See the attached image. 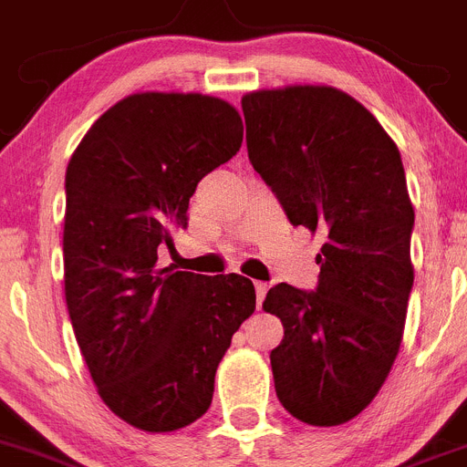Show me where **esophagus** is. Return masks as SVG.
Listing matches in <instances>:
<instances>
[{
	"label": "esophagus",
	"mask_w": 467,
	"mask_h": 467,
	"mask_svg": "<svg viewBox=\"0 0 467 467\" xmlns=\"http://www.w3.org/2000/svg\"><path fill=\"white\" fill-rule=\"evenodd\" d=\"M267 288H270V285L265 284V281H255V305H258V309L263 306L265 296H267Z\"/></svg>",
	"instance_id": "esophagus-1"
}]
</instances>
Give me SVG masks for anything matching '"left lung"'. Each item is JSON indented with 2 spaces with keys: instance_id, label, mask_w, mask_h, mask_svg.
<instances>
[{
  "instance_id": "obj_1",
  "label": "left lung",
  "mask_w": 467,
  "mask_h": 467,
  "mask_svg": "<svg viewBox=\"0 0 467 467\" xmlns=\"http://www.w3.org/2000/svg\"><path fill=\"white\" fill-rule=\"evenodd\" d=\"M242 109L254 170L293 225L326 234L317 291L276 284L263 302L284 326L276 398L302 423L339 426L375 400L400 351L414 284L400 150L333 86L254 90Z\"/></svg>"
}]
</instances>
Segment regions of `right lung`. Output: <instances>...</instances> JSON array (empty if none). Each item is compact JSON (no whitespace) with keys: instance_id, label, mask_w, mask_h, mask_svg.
Returning <instances> with one entry per match:
<instances>
[{"instance_id":"add662e5","label":"right lung","mask_w":467,"mask_h":467,"mask_svg":"<svg viewBox=\"0 0 467 467\" xmlns=\"http://www.w3.org/2000/svg\"><path fill=\"white\" fill-rule=\"evenodd\" d=\"M242 134L221 98L134 92L92 123L67 165V309L99 398L140 431L202 417L218 363L255 309L246 276L158 267L200 179L237 153Z\"/></svg>"}]
</instances>
